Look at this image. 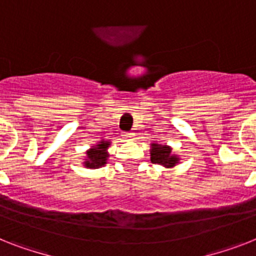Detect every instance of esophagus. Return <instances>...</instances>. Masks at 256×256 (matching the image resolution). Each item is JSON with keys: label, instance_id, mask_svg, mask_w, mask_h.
I'll list each match as a JSON object with an SVG mask.
<instances>
[{"label": "esophagus", "instance_id": "esophagus-1", "mask_svg": "<svg viewBox=\"0 0 256 256\" xmlns=\"http://www.w3.org/2000/svg\"><path fill=\"white\" fill-rule=\"evenodd\" d=\"M123 136L126 137V140H130V138H132V137H133V133H130V132H124V133H123Z\"/></svg>", "mask_w": 256, "mask_h": 256}]
</instances>
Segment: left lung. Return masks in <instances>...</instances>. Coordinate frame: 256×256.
Wrapping results in <instances>:
<instances>
[{
    "mask_svg": "<svg viewBox=\"0 0 256 256\" xmlns=\"http://www.w3.org/2000/svg\"><path fill=\"white\" fill-rule=\"evenodd\" d=\"M170 146L168 145H160V144H152L150 149V160L153 164H158L164 166L166 168H174L179 162V157L171 153Z\"/></svg>",
    "mask_w": 256,
    "mask_h": 256,
    "instance_id": "obj_1",
    "label": "left lung"
}]
</instances>
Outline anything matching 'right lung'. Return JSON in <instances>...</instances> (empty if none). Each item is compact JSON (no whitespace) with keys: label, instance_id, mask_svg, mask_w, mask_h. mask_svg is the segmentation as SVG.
<instances>
[{"label":"right lung","instance_id":"add662e5","mask_svg":"<svg viewBox=\"0 0 256 256\" xmlns=\"http://www.w3.org/2000/svg\"><path fill=\"white\" fill-rule=\"evenodd\" d=\"M108 146V141L103 140L96 144V145H94L92 148H90L86 152V160L84 164L88 168H102L103 164H106V162H107V158H108V152H107Z\"/></svg>","mask_w":256,"mask_h":256}]
</instances>
